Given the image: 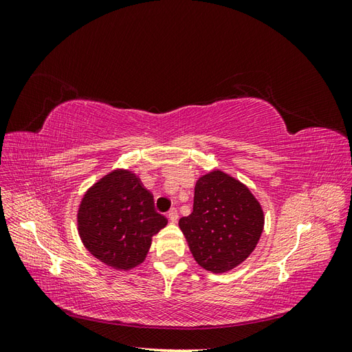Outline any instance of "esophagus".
Segmentation results:
<instances>
[{"instance_id":"1","label":"esophagus","mask_w":352,"mask_h":352,"mask_svg":"<svg viewBox=\"0 0 352 352\" xmlns=\"http://www.w3.org/2000/svg\"><path fill=\"white\" fill-rule=\"evenodd\" d=\"M167 217H168V220L172 221V223H176L177 221V219H179V214H177V210L176 208H172L168 211V214H167Z\"/></svg>"}]
</instances>
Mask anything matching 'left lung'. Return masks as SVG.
<instances>
[{"label":"left lung","instance_id":"1","mask_svg":"<svg viewBox=\"0 0 352 352\" xmlns=\"http://www.w3.org/2000/svg\"><path fill=\"white\" fill-rule=\"evenodd\" d=\"M179 228L202 269L226 273L257 247L264 211L247 185L216 168L198 177L194 211L179 220Z\"/></svg>","mask_w":352,"mask_h":352}]
</instances>
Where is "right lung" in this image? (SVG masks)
<instances>
[{
  "label": "right lung",
  "mask_w": 352,
  "mask_h": 352,
  "mask_svg": "<svg viewBox=\"0 0 352 352\" xmlns=\"http://www.w3.org/2000/svg\"><path fill=\"white\" fill-rule=\"evenodd\" d=\"M76 221L83 247L123 272L144 263L153 236L167 226V219L155 211L153 194L129 168H114L88 188Z\"/></svg>",
  "instance_id": "1"
}]
</instances>
